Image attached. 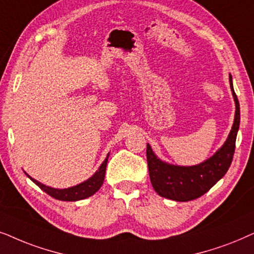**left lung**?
Returning a JSON list of instances; mask_svg holds the SVG:
<instances>
[{
  "mask_svg": "<svg viewBox=\"0 0 254 254\" xmlns=\"http://www.w3.org/2000/svg\"><path fill=\"white\" fill-rule=\"evenodd\" d=\"M229 81L236 103L235 121L228 139L212 157L195 166H177L160 160L147 144L146 158L151 184L162 197L178 202L195 200L205 194L228 172L235 153L236 138L241 122L239 102L233 90L231 74L229 75Z\"/></svg>",
  "mask_w": 254,
  "mask_h": 254,
  "instance_id": "1",
  "label": "left lung"
}]
</instances>
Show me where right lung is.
<instances>
[{
  "label": "right lung",
  "instance_id": "add662e5",
  "mask_svg": "<svg viewBox=\"0 0 254 254\" xmlns=\"http://www.w3.org/2000/svg\"><path fill=\"white\" fill-rule=\"evenodd\" d=\"M108 158H109V153H108L107 158L104 159V161L101 164V166L99 170L96 171V173L93 175L92 178H89L88 180L83 181L82 184H79L74 187H69V188H65V189H56V188H51L49 186H45L43 184H40L39 181L32 179L30 175L28 177L30 178V180H32L35 184L38 186V187L49 194L52 197L57 198V200L60 201H79V200H83V198L89 197L95 194V192L99 190L102 186L103 181H104V175H106V168H107V162H108Z\"/></svg>",
  "mask_w": 254,
  "mask_h": 254
}]
</instances>
